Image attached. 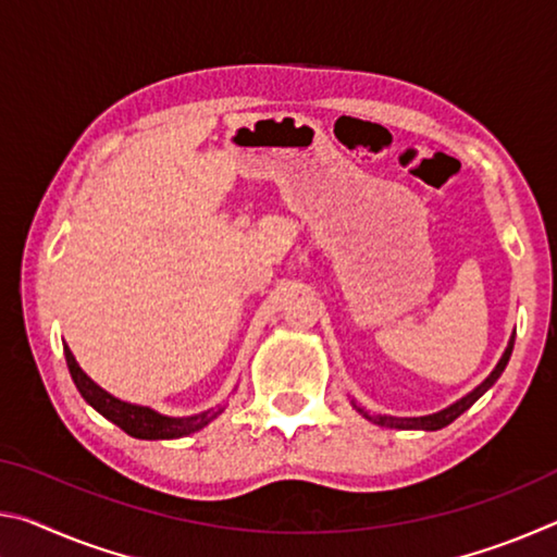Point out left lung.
Returning a JSON list of instances; mask_svg holds the SVG:
<instances>
[{"mask_svg": "<svg viewBox=\"0 0 557 557\" xmlns=\"http://www.w3.org/2000/svg\"><path fill=\"white\" fill-rule=\"evenodd\" d=\"M513 338H516V332L511 334V342H508L504 356L498 358L496 369H494L492 373H488V379H486L484 383H479L474 391L465 395V398H459L457 403H451L449 408H445V410L432 412V414H422V418H393V414H371V412H366L363 408H358L356 403H354V408H356L358 412H361L366 420H371V422H375V425H381V428H395V430H442V428H447L451 420H457L461 412L469 410L471 405H474L479 398H482V395L498 381V375H502L504 369H506L508 358H511Z\"/></svg>", "mask_w": 557, "mask_h": 557, "instance_id": "1", "label": "left lung"}]
</instances>
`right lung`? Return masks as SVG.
Returning <instances> with one entry per match:
<instances>
[{
  "label": "right lung",
  "instance_id": "obj_1",
  "mask_svg": "<svg viewBox=\"0 0 557 557\" xmlns=\"http://www.w3.org/2000/svg\"><path fill=\"white\" fill-rule=\"evenodd\" d=\"M65 351V363H69L71 379L75 383V388L81 391L86 403H90L102 418H108L110 422H115L120 430H125L129 437L137 440H176V437H186L191 432H199L201 428L209 425L213 418H219L223 408L219 410H203L199 414H188V418H169V414L157 412L147 405H135V403H125L110 395L108 391H102L100 385L88 379L86 371L81 369L75 356L71 354L69 346H63Z\"/></svg>",
  "mask_w": 557,
  "mask_h": 557
}]
</instances>
